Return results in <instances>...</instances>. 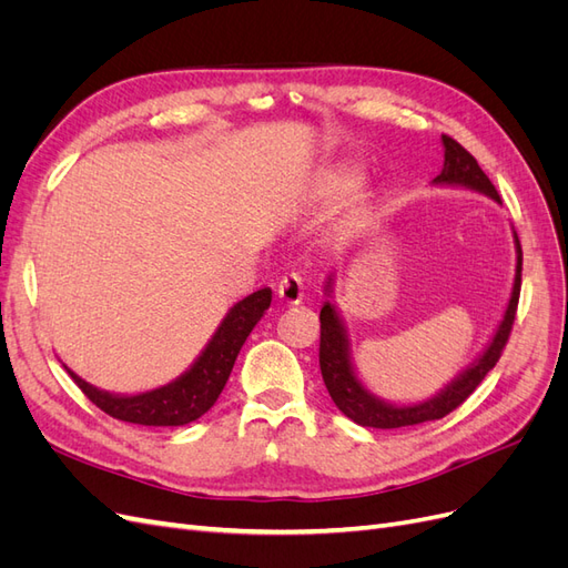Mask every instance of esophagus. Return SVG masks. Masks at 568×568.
I'll list each match as a JSON object with an SVG mask.
<instances>
[{
    "label": "esophagus",
    "mask_w": 568,
    "mask_h": 568,
    "mask_svg": "<svg viewBox=\"0 0 568 568\" xmlns=\"http://www.w3.org/2000/svg\"><path fill=\"white\" fill-rule=\"evenodd\" d=\"M277 296L284 305H298L303 301V277L298 272H291L282 277L277 286Z\"/></svg>",
    "instance_id": "34e87169"
}]
</instances>
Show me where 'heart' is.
I'll list each match as a JSON object with an SVG mask.
<instances>
[{"instance_id":"1","label":"heart","mask_w":568,"mask_h":568,"mask_svg":"<svg viewBox=\"0 0 568 568\" xmlns=\"http://www.w3.org/2000/svg\"><path fill=\"white\" fill-rule=\"evenodd\" d=\"M357 182H359L357 168H351V165L332 168V170H326V173H322V178L315 182L313 199L322 205L336 203L343 196H348L357 186ZM367 213H369V199L365 194H355L336 220V234H351L353 230H357L359 225H363Z\"/></svg>"}]
</instances>
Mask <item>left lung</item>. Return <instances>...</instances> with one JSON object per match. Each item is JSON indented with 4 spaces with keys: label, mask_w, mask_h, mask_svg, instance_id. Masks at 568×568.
I'll list each match as a JSON object with an SVG mask.
<instances>
[{
    "label": "left lung",
    "mask_w": 568,
    "mask_h": 568,
    "mask_svg": "<svg viewBox=\"0 0 568 568\" xmlns=\"http://www.w3.org/2000/svg\"><path fill=\"white\" fill-rule=\"evenodd\" d=\"M443 142V170L440 175L434 178V186H457V189H471V192L484 194L493 201L500 203L497 196V189L488 180V175L480 170L471 153L457 144L450 136H440ZM514 230V227H511ZM514 248H517V267H514V284L511 294L505 307V315L500 324L495 326L490 341L486 348L480 351L471 363L464 367L455 379L445 384L436 395L419 403H390L374 395L353 363V351H351V338L346 322L341 317V311L334 301V282L336 272H329V277L324 280V305L320 311L322 322V338H320V369L322 379L329 390L332 400L336 407L353 419L359 426H372V428H400V426H415L424 422L443 419L448 412L459 407L469 395L476 390V386L486 379V374L495 367L505 343L509 338L514 315H517V303H519V291H521V246L519 236L514 232Z\"/></svg>",
    "instance_id": "left-lung-1"
}]
</instances>
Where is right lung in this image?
<instances>
[{
  "label": "right lung",
  "mask_w": 568,
  "mask_h": 568,
  "mask_svg": "<svg viewBox=\"0 0 568 568\" xmlns=\"http://www.w3.org/2000/svg\"><path fill=\"white\" fill-rule=\"evenodd\" d=\"M270 303V286L257 288L251 296L234 303L189 369L159 388L132 395L111 393L80 379L73 369H65L80 390L113 419L142 426H184L196 422L215 405L230 379L239 351H242L253 326L265 315Z\"/></svg>",
  "instance_id": "right-lung-1"
}]
</instances>
